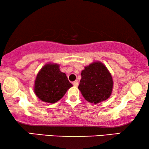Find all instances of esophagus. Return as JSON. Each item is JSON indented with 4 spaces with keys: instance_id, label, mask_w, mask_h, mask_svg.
<instances>
[{
    "instance_id": "esophagus-1",
    "label": "esophagus",
    "mask_w": 149,
    "mask_h": 149,
    "mask_svg": "<svg viewBox=\"0 0 149 149\" xmlns=\"http://www.w3.org/2000/svg\"><path fill=\"white\" fill-rule=\"evenodd\" d=\"M72 84H73V86H74L77 87V86H79V82H78V81H77V80H76V81L73 82Z\"/></svg>"
}]
</instances>
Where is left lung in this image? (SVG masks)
<instances>
[{
  "label": "left lung",
  "instance_id": "left-lung-1",
  "mask_svg": "<svg viewBox=\"0 0 149 149\" xmlns=\"http://www.w3.org/2000/svg\"><path fill=\"white\" fill-rule=\"evenodd\" d=\"M81 76L79 89L86 101L96 104L110 97L113 86V79L102 62L95 61L86 66L82 70Z\"/></svg>",
  "mask_w": 149,
  "mask_h": 149
}]
</instances>
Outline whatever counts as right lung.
<instances>
[{"instance_id": "add662e5", "label": "right lung", "mask_w": 149, "mask_h": 149, "mask_svg": "<svg viewBox=\"0 0 149 149\" xmlns=\"http://www.w3.org/2000/svg\"><path fill=\"white\" fill-rule=\"evenodd\" d=\"M60 65L48 63L41 68L34 82V93L40 100L53 104L64 96L72 84L66 74L60 70Z\"/></svg>"}]
</instances>
